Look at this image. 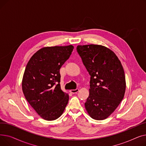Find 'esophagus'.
Wrapping results in <instances>:
<instances>
[{
  "label": "esophagus",
  "mask_w": 146,
  "mask_h": 146,
  "mask_svg": "<svg viewBox=\"0 0 146 146\" xmlns=\"http://www.w3.org/2000/svg\"><path fill=\"white\" fill-rule=\"evenodd\" d=\"M79 90V89L77 88V89H72V90H70V92L71 93H72V94H76V93L78 92Z\"/></svg>",
  "instance_id": "esophagus-1"
}]
</instances>
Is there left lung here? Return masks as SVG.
Returning <instances> with one entry per match:
<instances>
[{
	"instance_id": "obj_1",
	"label": "left lung",
	"mask_w": 146,
	"mask_h": 146,
	"mask_svg": "<svg viewBox=\"0 0 146 146\" xmlns=\"http://www.w3.org/2000/svg\"><path fill=\"white\" fill-rule=\"evenodd\" d=\"M76 49L90 76L85 108L92 118L105 119L124 98L126 88L124 68L115 54L105 46L78 45Z\"/></svg>"
}]
</instances>
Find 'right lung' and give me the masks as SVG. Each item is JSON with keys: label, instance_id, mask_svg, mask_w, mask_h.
<instances>
[{"label": "right lung", "instance_id": "add662e5", "mask_svg": "<svg viewBox=\"0 0 146 146\" xmlns=\"http://www.w3.org/2000/svg\"><path fill=\"white\" fill-rule=\"evenodd\" d=\"M74 47H46L37 51L28 62L22 88L28 102L45 120L52 121L63 113L68 95L60 88V69Z\"/></svg>", "mask_w": 146, "mask_h": 146}]
</instances>
